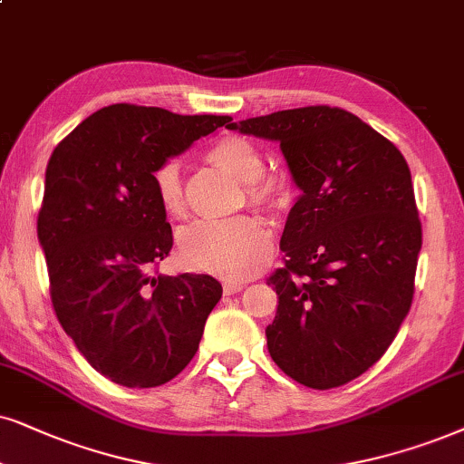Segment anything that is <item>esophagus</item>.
Instances as JSON below:
<instances>
[{
    "label": "esophagus",
    "instance_id": "1",
    "mask_svg": "<svg viewBox=\"0 0 464 464\" xmlns=\"http://www.w3.org/2000/svg\"><path fill=\"white\" fill-rule=\"evenodd\" d=\"M246 286L244 280H225V285H222V289H225L227 295H236Z\"/></svg>",
    "mask_w": 464,
    "mask_h": 464
}]
</instances>
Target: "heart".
<instances>
[{
  "instance_id": "b5f03b06",
  "label": "heart",
  "mask_w": 464,
  "mask_h": 464,
  "mask_svg": "<svg viewBox=\"0 0 464 464\" xmlns=\"http://www.w3.org/2000/svg\"><path fill=\"white\" fill-rule=\"evenodd\" d=\"M205 160L228 178L242 181L244 197L252 208L278 214L293 201V184L285 173H267L266 158L252 140L225 134L205 151ZM151 188L162 212L184 218L188 212L181 169L164 160L151 171ZM272 231L261 218L237 216L222 222H197L179 233V256L188 267L214 272L227 278H244L267 261Z\"/></svg>"
}]
</instances>
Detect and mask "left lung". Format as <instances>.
<instances>
[{
	"instance_id": "obj_1",
	"label": "left lung",
	"mask_w": 464,
	"mask_h": 464,
	"mask_svg": "<svg viewBox=\"0 0 464 464\" xmlns=\"http://www.w3.org/2000/svg\"><path fill=\"white\" fill-rule=\"evenodd\" d=\"M278 140L302 197L286 218L267 349L313 390L349 383L394 343L415 293L421 222L411 171L360 117L316 104L233 121Z\"/></svg>"
}]
</instances>
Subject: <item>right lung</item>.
I'll return each mask as SVG.
<instances>
[{
    "label": "right lung",
    "instance_id": "1",
    "mask_svg": "<svg viewBox=\"0 0 464 464\" xmlns=\"http://www.w3.org/2000/svg\"><path fill=\"white\" fill-rule=\"evenodd\" d=\"M228 121L111 104L49 158L38 239L51 304L76 349L113 383L156 388L178 377L222 297L208 274L156 272L173 248V231L151 171Z\"/></svg>",
    "mask_w": 464,
    "mask_h": 464
}]
</instances>
